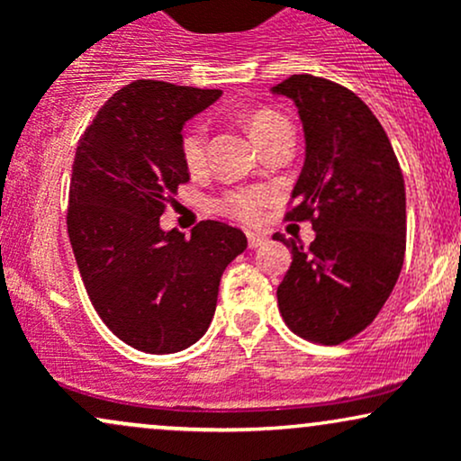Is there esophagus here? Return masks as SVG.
<instances>
[{"mask_svg": "<svg viewBox=\"0 0 461 461\" xmlns=\"http://www.w3.org/2000/svg\"><path fill=\"white\" fill-rule=\"evenodd\" d=\"M247 240H249V247L258 249L267 242V236L260 234V231H247Z\"/></svg>", "mask_w": 461, "mask_h": 461, "instance_id": "obj_1", "label": "esophagus"}]
</instances>
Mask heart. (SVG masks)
<instances>
[{
    "label": "heart",
    "instance_id": "obj_1",
    "mask_svg": "<svg viewBox=\"0 0 461 461\" xmlns=\"http://www.w3.org/2000/svg\"><path fill=\"white\" fill-rule=\"evenodd\" d=\"M288 121L282 114L273 113V110H256L249 114L247 130L251 139L256 140L258 147H262L268 139H273L277 131L288 130ZM179 153L186 164L190 173H197L205 164V130L201 125H190L184 130L182 140H179ZM273 201V193L268 188H236L230 193H223L214 201L216 210L223 212L231 219L242 221V223H256L264 214V208Z\"/></svg>",
    "mask_w": 461,
    "mask_h": 461
}]
</instances>
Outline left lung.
Masks as SVG:
<instances>
[{
	"instance_id": "obj_1",
	"label": "left lung",
	"mask_w": 461,
	"mask_h": 461,
	"mask_svg": "<svg viewBox=\"0 0 461 461\" xmlns=\"http://www.w3.org/2000/svg\"><path fill=\"white\" fill-rule=\"evenodd\" d=\"M275 95L297 105L305 162L290 221H310L277 288L285 325L305 340L340 345L366 330L393 293L405 258V182L377 116L356 93L325 77L290 76Z\"/></svg>"
}]
</instances>
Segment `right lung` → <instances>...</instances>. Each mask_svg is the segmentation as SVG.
I'll return each mask as SVG.
<instances>
[{"label":"right lung","instance_id":"obj_1","mask_svg":"<svg viewBox=\"0 0 461 461\" xmlns=\"http://www.w3.org/2000/svg\"><path fill=\"white\" fill-rule=\"evenodd\" d=\"M219 88L136 79L99 108L77 142L67 230L93 308L125 345L177 353L208 331L221 275L247 249L238 227L201 221L190 238L160 216L190 176L184 123Z\"/></svg>","mask_w":461,"mask_h":461}]
</instances>
